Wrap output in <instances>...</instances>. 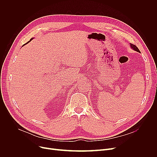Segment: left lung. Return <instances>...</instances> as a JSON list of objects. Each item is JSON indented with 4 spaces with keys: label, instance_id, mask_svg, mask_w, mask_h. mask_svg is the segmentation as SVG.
I'll return each mask as SVG.
<instances>
[{
    "label": "left lung",
    "instance_id": "left-lung-1",
    "mask_svg": "<svg viewBox=\"0 0 157 157\" xmlns=\"http://www.w3.org/2000/svg\"><path fill=\"white\" fill-rule=\"evenodd\" d=\"M130 46H131L132 48V49H134V50H135V51H136V52H140L139 49L137 48V47L136 45L132 44H130Z\"/></svg>",
    "mask_w": 157,
    "mask_h": 157
}]
</instances>
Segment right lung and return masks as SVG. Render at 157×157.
<instances>
[{
  "instance_id": "1",
  "label": "right lung",
  "mask_w": 157,
  "mask_h": 157,
  "mask_svg": "<svg viewBox=\"0 0 157 157\" xmlns=\"http://www.w3.org/2000/svg\"><path fill=\"white\" fill-rule=\"evenodd\" d=\"M32 39H33V38H32V39H30V40H29V42H28V43H29V42H30V40H32ZM27 43H26V44H27ZM25 44H24V45H25Z\"/></svg>"
}]
</instances>
